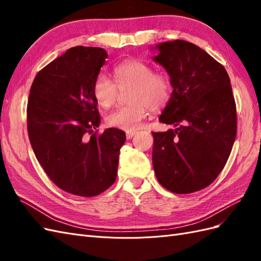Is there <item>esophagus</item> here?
I'll return each instance as SVG.
<instances>
[{
    "label": "esophagus",
    "instance_id": "esophagus-1",
    "mask_svg": "<svg viewBox=\"0 0 261 261\" xmlns=\"http://www.w3.org/2000/svg\"><path fill=\"white\" fill-rule=\"evenodd\" d=\"M135 134H136V132H126V138L127 139L133 138L134 136H135Z\"/></svg>",
    "mask_w": 261,
    "mask_h": 261
}]
</instances>
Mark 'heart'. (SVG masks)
Returning a JSON list of instances; mask_svg holds the SVG:
<instances>
[{
    "label": "heart",
    "instance_id": "b5f03b06",
    "mask_svg": "<svg viewBox=\"0 0 261 261\" xmlns=\"http://www.w3.org/2000/svg\"><path fill=\"white\" fill-rule=\"evenodd\" d=\"M115 82L99 75L93 84V96L98 105L108 109L115 103L120 90L129 91V106L116 109L107 117L111 127L133 132L148 115V109L161 110L171 98V83L167 76L154 74L153 68L138 60H128L114 67Z\"/></svg>",
    "mask_w": 261,
    "mask_h": 261
}]
</instances>
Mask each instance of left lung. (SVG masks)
<instances>
[{"label": "left lung", "instance_id": "1", "mask_svg": "<svg viewBox=\"0 0 261 261\" xmlns=\"http://www.w3.org/2000/svg\"><path fill=\"white\" fill-rule=\"evenodd\" d=\"M151 50L170 76L171 98L159 121L175 129L152 133L159 183L175 194L210 185L222 171L236 137V107L225 68L199 46L167 41Z\"/></svg>", "mask_w": 261, "mask_h": 261}]
</instances>
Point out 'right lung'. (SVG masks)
I'll return each instance as SVG.
<instances>
[{
    "label": "right lung",
    "instance_id": "right-lung-1",
    "mask_svg": "<svg viewBox=\"0 0 261 261\" xmlns=\"http://www.w3.org/2000/svg\"><path fill=\"white\" fill-rule=\"evenodd\" d=\"M107 59L105 49L70 48L30 88L27 127L37 160L55 185L76 196H97L114 183L126 140L117 128L87 137L101 121L93 84Z\"/></svg>",
    "mask_w": 261,
    "mask_h": 261
}]
</instances>
